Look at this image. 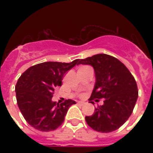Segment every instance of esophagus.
<instances>
[{"instance_id": "34e87169", "label": "esophagus", "mask_w": 153, "mask_h": 153, "mask_svg": "<svg viewBox=\"0 0 153 153\" xmlns=\"http://www.w3.org/2000/svg\"><path fill=\"white\" fill-rule=\"evenodd\" d=\"M77 104L79 105H83L86 104V102H80V101H79V102H77Z\"/></svg>"}]
</instances>
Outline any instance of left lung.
Segmentation results:
<instances>
[{"instance_id": "obj_1", "label": "left lung", "mask_w": 153, "mask_h": 153, "mask_svg": "<svg viewBox=\"0 0 153 153\" xmlns=\"http://www.w3.org/2000/svg\"><path fill=\"white\" fill-rule=\"evenodd\" d=\"M79 63L91 65L95 71V86L89 101L94 103V99L105 98L94 114L85 117L86 123L101 133L117 130L130 117L137 100L134 77L120 60L106 54L94 55Z\"/></svg>"}]
</instances>
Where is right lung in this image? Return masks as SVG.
<instances>
[{
  "label": "right lung",
  "mask_w": 153,
  "mask_h": 153,
  "mask_svg": "<svg viewBox=\"0 0 153 153\" xmlns=\"http://www.w3.org/2000/svg\"><path fill=\"white\" fill-rule=\"evenodd\" d=\"M79 61L42 62L29 67L19 78L15 87L18 107L33 128L49 132L64 121L69 107L76 102L68 99L59 104L51 98L55 87L62 86L65 73L79 64Z\"/></svg>",
  "instance_id": "add662e5"
}]
</instances>
